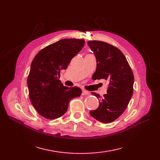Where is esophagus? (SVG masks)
<instances>
[{
	"label": "esophagus",
	"instance_id": "34e87169",
	"mask_svg": "<svg viewBox=\"0 0 160 160\" xmlns=\"http://www.w3.org/2000/svg\"><path fill=\"white\" fill-rule=\"evenodd\" d=\"M82 95H89V93L86 90H83L82 91V93H81Z\"/></svg>",
	"mask_w": 160,
	"mask_h": 160
}]
</instances>
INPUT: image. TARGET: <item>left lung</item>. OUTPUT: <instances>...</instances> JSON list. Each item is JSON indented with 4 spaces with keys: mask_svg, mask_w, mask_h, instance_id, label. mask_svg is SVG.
I'll return each mask as SVG.
<instances>
[{
    "mask_svg": "<svg viewBox=\"0 0 160 160\" xmlns=\"http://www.w3.org/2000/svg\"><path fill=\"white\" fill-rule=\"evenodd\" d=\"M88 43L97 61L93 77L95 79L109 81L107 94L102 99L99 94L91 93L100 101L98 108L89 113L94 119L109 123L126 109L133 95V74L126 58L118 48L99 41H89Z\"/></svg>",
    "mask_w": 160,
    "mask_h": 160,
    "instance_id": "1",
    "label": "left lung"
}]
</instances>
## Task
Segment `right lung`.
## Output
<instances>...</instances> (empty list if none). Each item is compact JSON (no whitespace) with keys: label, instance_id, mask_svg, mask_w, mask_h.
<instances>
[{"label":"right lung","instance_id":"right-lung-1","mask_svg":"<svg viewBox=\"0 0 160 160\" xmlns=\"http://www.w3.org/2000/svg\"><path fill=\"white\" fill-rule=\"evenodd\" d=\"M85 42L77 38L61 39L45 47L33 59L27 79L28 93L33 107L45 118L61 117L70 100L81 95L80 88L65 87L58 77Z\"/></svg>","mask_w":160,"mask_h":160}]
</instances>
